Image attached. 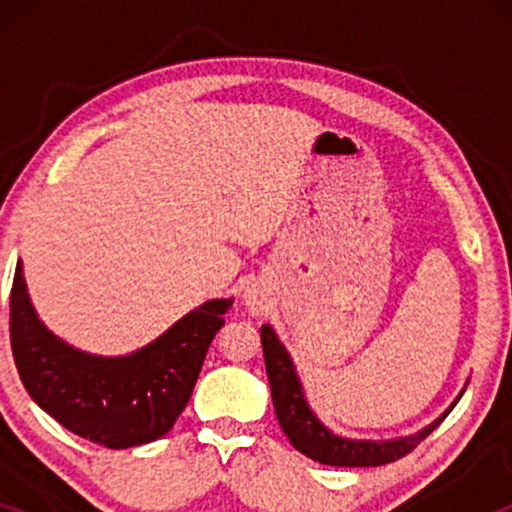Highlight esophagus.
<instances>
[{"mask_svg": "<svg viewBox=\"0 0 512 512\" xmlns=\"http://www.w3.org/2000/svg\"><path fill=\"white\" fill-rule=\"evenodd\" d=\"M245 305H248L250 313L260 315L264 310V296L260 293V289H248L245 291Z\"/></svg>", "mask_w": 512, "mask_h": 512, "instance_id": "esophagus-1", "label": "esophagus"}]
</instances>
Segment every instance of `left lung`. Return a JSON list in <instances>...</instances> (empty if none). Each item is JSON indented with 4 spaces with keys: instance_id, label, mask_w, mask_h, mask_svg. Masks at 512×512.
Segmentation results:
<instances>
[{
    "instance_id": "obj_1",
    "label": "left lung",
    "mask_w": 512,
    "mask_h": 512,
    "mask_svg": "<svg viewBox=\"0 0 512 512\" xmlns=\"http://www.w3.org/2000/svg\"><path fill=\"white\" fill-rule=\"evenodd\" d=\"M260 337L269 387H272L276 419H279V424L284 428L286 438L291 440L293 448L320 464H332V467H380V464L395 462L399 457H404L407 452L414 450L428 433L436 431L440 421L450 414L452 407H455V404L460 402V397L464 395L462 387V392L455 397V402H452L433 424L411 433V436L390 440L344 438L330 431V428L317 419L315 411L310 409L308 399H305L301 378H298L296 366H293V358L289 351H286V346L279 342L274 327L262 325Z\"/></svg>"
}]
</instances>
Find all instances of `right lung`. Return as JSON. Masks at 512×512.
<instances>
[{
  "label": "right lung",
  "mask_w": 512,
  "mask_h": 512,
  "mask_svg": "<svg viewBox=\"0 0 512 512\" xmlns=\"http://www.w3.org/2000/svg\"><path fill=\"white\" fill-rule=\"evenodd\" d=\"M231 305L233 298L202 303L132 354H88L45 327L19 260L11 286V351L40 409L76 436L125 450L154 443L173 428Z\"/></svg>",
  "instance_id": "right-lung-1"
}]
</instances>
